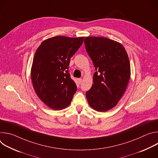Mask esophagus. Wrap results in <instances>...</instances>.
Segmentation results:
<instances>
[{
    "label": "esophagus",
    "instance_id": "34e87169",
    "mask_svg": "<svg viewBox=\"0 0 158 158\" xmlns=\"http://www.w3.org/2000/svg\"><path fill=\"white\" fill-rule=\"evenodd\" d=\"M82 79L81 78H79V79H77V81H78V83H79V84L81 83V82H82Z\"/></svg>",
    "mask_w": 158,
    "mask_h": 158
}]
</instances>
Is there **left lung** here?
Masks as SVG:
<instances>
[{"label":"left lung","instance_id":"left-lung-1","mask_svg":"<svg viewBox=\"0 0 158 158\" xmlns=\"http://www.w3.org/2000/svg\"><path fill=\"white\" fill-rule=\"evenodd\" d=\"M84 44L96 71L85 96L93 109L105 112L117 105L126 91L131 74L129 57L121 44L106 37H87Z\"/></svg>","mask_w":158,"mask_h":158}]
</instances>
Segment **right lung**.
<instances>
[{
    "mask_svg": "<svg viewBox=\"0 0 158 158\" xmlns=\"http://www.w3.org/2000/svg\"><path fill=\"white\" fill-rule=\"evenodd\" d=\"M84 37L56 36L44 40L37 48L31 68V79L40 100L54 110L68 106L77 91L69 65Z\"/></svg>",
    "mask_w": 158,
    "mask_h": 158,
    "instance_id": "obj_1",
    "label": "right lung"
}]
</instances>
